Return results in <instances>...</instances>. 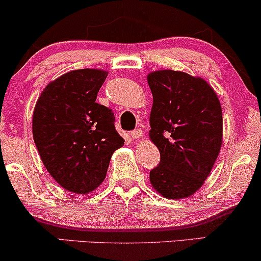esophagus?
Wrapping results in <instances>:
<instances>
[{"instance_id": "obj_1", "label": "esophagus", "mask_w": 261, "mask_h": 261, "mask_svg": "<svg viewBox=\"0 0 261 261\" xmlns=\"http://www.w3.org/2000/svg\"><path fill=\"white\" fill-rule=\"evenodd\" d=\"M130 135L133 139H141V137H142V130H141V128H136V130L131 131Z\"/></svg>"}]
</instances>
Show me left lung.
<instances>
[{
    "instance_id": "left-lung-1",
    "label": "left lung",
    "mask_w": 261,
    "mask_h": 261,
    "mask_svg": "<svg viewBox=\"0 0 261 261\" xmlns=\"http://www.w3.org/2000/svg\"><path fill=\"white\" fill-rule=\"evenodd\" d=\"M147 81L153 95L149 137L161 152L150 184L165 198H186L202 187L220 153V100L205 80L182 71H153Z\"/></svg>"
}]
</instances>
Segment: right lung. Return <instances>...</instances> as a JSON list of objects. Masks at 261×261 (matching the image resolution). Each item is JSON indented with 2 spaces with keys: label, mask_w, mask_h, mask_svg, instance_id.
Masks as SVG:
<instances>
[{
  "label": "right lung",
  "mask_w": 261,
  "mask_h": 261,
  "mask_svg": "<svg viewBox=\"0 0 261 261\" xmlns=\"http://www.w3.org/2000/svg\"><path fill=\"white\" fill-rule=\"evenodd\" d=\"M107 75L100 69L69 71L47 85L34 109L41 161L63 188L76 194L102 184L113 153L124 144L112 109L96 102Z\"/></svg>",
  "instance_id": "add662e5"
}]
</instances>
